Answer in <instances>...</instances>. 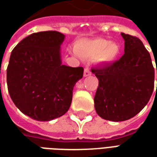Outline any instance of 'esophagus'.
Returning <instances> with one entry per match:
<instances>
[{
	"mask_svg": "<svg viewBox=\"0 0 157 157\" xmlns=\"http://www.w3.org/2000/svg\"><path fill=\"white\" fill-rule=\"evenodd\" d=\"M92 75V73H91V71H89V68L86 66L85 68V70H84V76H88V75Z\"/></svg>",
	"mask_w": 157,
	"mask_h": 157,
	"instance_id": "1",
	"label": "esophagus"
}]
</instances>
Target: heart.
<instances>
[{
    "mask_svg": "<svg viewBox=\"0 0 157 157\" xmlns=\"http://www.w3.org/2000/svg\"><path fill=\"white\" fill-rule=\"evenodd\" d=\"M77 55L83 59H94L99 57V60L104 63L113 61L120 54V45L116 42L106 39H95L82 40L75 46Z\"/></svg>",
    "mask_w": 157,
    "mask_h": 157,
    "instance_id": "b5f03b06",
    "label": "heart"
}]
</instances>
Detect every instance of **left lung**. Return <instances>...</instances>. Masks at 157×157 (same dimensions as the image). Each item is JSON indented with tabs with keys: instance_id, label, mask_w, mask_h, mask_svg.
<instances>
[{
	"instance_id": "left-lung-1",
	"label": "left lung",
	"mask_w": 157,
	"mask_h": 157,
	"mask_svg": "<svg viewBox=\"0 0 157 157\" xmlns=\"http://www.w3.org/2000/svg\"><path fill=\"white\" fill-rule=\"evenodd\" d=\"M121 35L124 55L112 64L92 69L98 79L96 112L103 119L114 122L128 120L145 108L154 90L155 73L141 40L124 33Z\"/></svg>"
}]
</instances>
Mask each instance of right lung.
Masks as SVG:
<instances>
[{
    "label": "right lung",
    "mask_w": 157,
    "mask_h": 157,
    "mask_svg": "<svg viewBox=\"0 0 157 157\" xmlns=\"http://www.w3.org/2000/svg\"><path fill=\"white\" fill-rule=\"evenodd\" d=\"M57 31L32 33L12 51L6 70L9 94L17 108L38 121L64 115L72 101L73 87L83 76L82 67L62 65Z\"/></svg>",
    "instance_id": "add662e5"
}]
</instances>
